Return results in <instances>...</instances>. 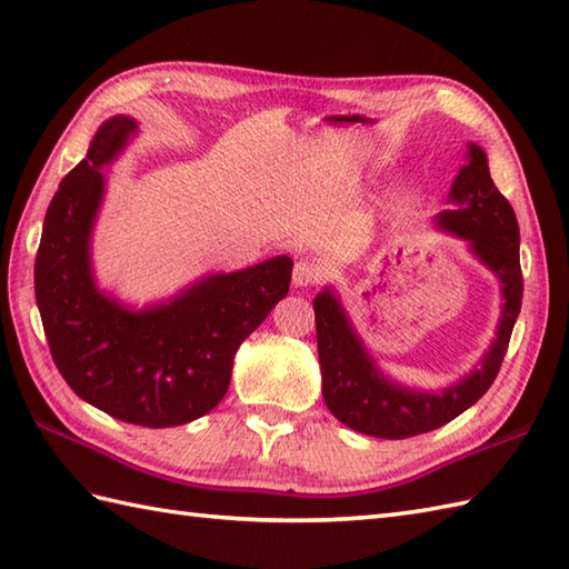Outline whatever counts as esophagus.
I'll use <instances>...</instances> for the list:
<instances>
[{
	"mask_svg": "<svg viewBox=\"0 0 569 569\" xmlns=\"http://www.w3.org/2000/svg\"><path fill=\"white\" fill-rule=\"evenodd\" d=\"M320 281H322V271H320V267H315V263L300 259L293 267V286L296 288H310Z\"/></svg>",
	"mask_w": 569,
	"mask_h": 569,
	"instance_id": "1",
	"label": "esophagus"
}]
</instances>
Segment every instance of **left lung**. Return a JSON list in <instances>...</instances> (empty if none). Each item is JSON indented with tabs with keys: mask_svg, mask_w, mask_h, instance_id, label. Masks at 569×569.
<instances>
[{
	"mask_svg": "<svg viewBox=\"0 0 569 569\" xmlns=\"http://www.w3.org/2000/svg\"><path fill=\"white\" fill-rule=\"evenodd\" d=\"M446 201L448 208L433 216L436 228L466 240L470 254L499 279L501 306L495 339L480 363L448 388H407L380 371L337 290L332 286L320 290L312 308L322 398L341 425L359 433L376 439H409L439 429L490 390L505 361L523 296L519 222L507 198L497 191L480 144L468 142L466 164L460 167Z\"/></svg>",
	"mask_w": 569,
	"mask_h": 569,
	"instance_id": "8db88e82",
	"label": "left lung"
}]
</instances>
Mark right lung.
Listing matches in <instances>:
<instances>
[{"label": "right lung", "instance_id": "right-lung-1", "mask_svg": "<svg viewBox=\"0 0 569 569\" xmlns=\"http://www.w3.org/2000/svg\"><path fill=\"white\" fill-rule=\"evenodd\" d=\"M133 136L136 118L103 121L84 160L60 181L36 254V302L52 361L79 398L128 425L164 429L189 425L224 398L234 353L286 298L293 259L208 273L144 308L101 290L91 267L101 169Z\"/></svg>", "mask_w": 569, "mask_h": 569}]
</instances>
